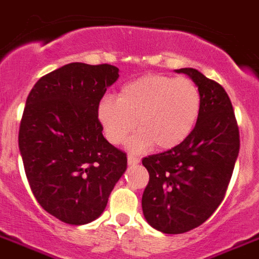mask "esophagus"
<instances>
[{
	"label": "esophagus",
	"mask_w": 259,
	"mask_h": 259,
	"mask_svg": "<svg viewBox=\"0 0 259 259\" xmlns=\"http://www.w3.org/2000/svg\"><path fill=\"white\" fill-rule=\"evenodd\" d=\"M140 163V159L138 157H136V156L133 155H129L127 156V164L129 165H136Z\"/></svg>",
	"instance_id": "34e87169"
}]
</instances>
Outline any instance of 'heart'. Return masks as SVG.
I'll list each match as a JSON object with an SVG mask.
<instances>
[{
  "label": "heart",
  "instance_id": "1",
  "mask_svg": "<svg viewBox=\"0 0 259 259\" xmlns=\"http://www.w3.org/2000/svg\"><path fill=\"white\" fill-rule=\"evenodd\" d=\"M200 111L201 92L191 78L147 74L125 84L116 99L104 96L98 104V119L114 145L125 144L137 126L134 149L151 144L169 149L193 132Z\"/></svg>",
  "mask_w": 259,
  "mask_h": 259
}]
</instances>
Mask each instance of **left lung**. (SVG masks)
I'll return each mask as SVG.
<instances>
[{
    "label": "left lung",
    "mask_w": 259,
    "mask_h": 259,
    "mask_svg": "<svg viewBox=\"0 0 259 259\" xmlns=\"http://www.w3.org/2000/svg\"><path fill=\"white\" fill-rule=\"evenodd\" d=\"M197 84L201 111L187 138L168 151L143 159L149 172L143 213L155 230L183 234L212 216L226 195L240 140L228 95L197 69H178Z\"/></svg>",
    "instance_id": "left-lung-1"
}]
</instances>
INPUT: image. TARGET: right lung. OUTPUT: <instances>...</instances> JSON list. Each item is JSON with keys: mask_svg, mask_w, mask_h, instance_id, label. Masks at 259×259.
<instances>
[{"mask_svg": "<svg viewBox=\"0 0 259 259\" xmlns=\"http://www.w3.org/2000/svg\"><path fill=\"white\" fill-rule=\"evenodd\" d=\"M119 69L73 62L29 92L19 149L29 187L51 216L72 226L96 220L127 167L125 152L103 137L98 104Z\"/></svg>", "mask_w": 259, "mask_h": 259, "instance_id": "1", "label": "right lung"}]
</instances>
